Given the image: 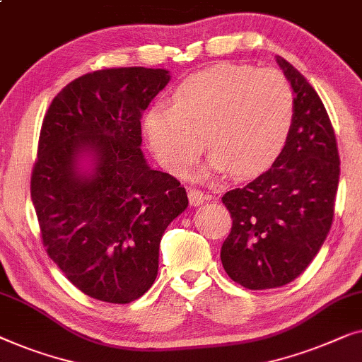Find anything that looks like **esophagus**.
Segmentation results:
<instances>
[{"instance_id": "esophagus-1", "label": "esophagus", "mask_w": 362, "mask_h": 362, "mask_svg": "<svg viewBox=\"0 0 362 362\" xmlns=\"http://www.w3.org/2000/svg\"><path fill=\"white\" fill-rule=\"evenodd\" d=\"M210 198H211V195L198 190V188H192V190H188V200H190V205H193V206L200 205V203L210 200Z\"/></svg>"}]
</instances>
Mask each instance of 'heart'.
Returning <instances> with one entry per match:
<instances>
[{
	"mask_svg": "<svg viewBox=\"0 0 362 362\" xmlns=\"http://www.w3.org/2000/svg\"><path fill=\"white\" fill-rule=\"evenodd\" d=\"M293 121L295 95L282 72L218 64L180 81L174 103L152 105L142 128L152 154L172 174H185L206 144L211 154L203 172L249 179L282 154Z\"/></svg>",
	"mask_w": 362,
	"mask_h": 362,
	"instance_id": "heart-1",
	"label": "heart"
}]
</instances>
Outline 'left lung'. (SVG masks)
<instances>
[{
	"label": "left lung",
	"instance_id": "8db88e82",
	"mask_svg": "<svg viewBox=\"0 0 362 362\" xmlns=\"http://www.w3.org/2000/svg\"><path fill=\"white\" fill-rule=\"evenodd\" d=\"M295 95V121L272 167L247 185L226 192L233 226L221 262L249 290L292 282L317 256L334 215L339 156L334 129L317 91L279 57Z\"/></svg>",
	"mask_w": 362,
	"mask_h": 362
}]
</instances>
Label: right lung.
I'll return each instance as SVG.
<instances>
[{
    "label": "right lung",
    "instance_id": "1",
    "mask_svg": "<svg viewBox=\"0 0 362 362\" xmlns=\"http://www.w3.org/2000/svg\"><path fill=\"white\" fill-rule=\"evenodd\" d=\"M164 69L81 75L44 116L30 198L40 239L65 277L91 298L131 303L154 284L165 228L188 205L185 188L142 156L141 118L169 83ZM95 157L91 176L78 156Z\"/></svg>",
    "mask_w": 362,
    "mask_h": 362
}]
</instances>
